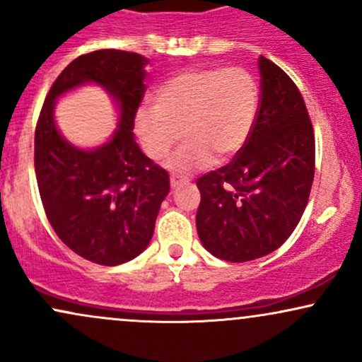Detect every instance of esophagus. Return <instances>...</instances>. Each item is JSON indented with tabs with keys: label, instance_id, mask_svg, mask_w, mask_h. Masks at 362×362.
<instances>
[{
	"label": "esophagus",
	"instance_id": "34e87169",
	"mask_svg": "<svg viewBox=\"0 0 362 362\" xmlns=\"http://www.w3.org/2000/svg\"><path fill=\"white\" fill-rule=\"evenodd\" d=\"M185 182H187V178H182V177H178V175L170 177V185H172V189H177L178 185L185 184Z\"/></svg>",
	"mask_w": 362,
	"mask_h": 362
}]
</instances>
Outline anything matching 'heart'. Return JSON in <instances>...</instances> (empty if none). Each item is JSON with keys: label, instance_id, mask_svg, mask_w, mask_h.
I'll list each match as a JSON object with an SVG mask.
<instances>
[{"label": "heart", "instance_id": "obj_1", "mask_svg": "<svg viewBox=\"0 0 362 362\" xmlns=\"http://www.w3.org/2000/svg\"><path fill=\"white\" fill-rule=\"evenodd\" d=\"M259 85L243 68L185 69L153 91L155 107L136 114V134L151 160L170 158L168 168L178 173L207 168L226 160L247 144L259 115Z\"/></svg>", "mask_w": 362, "mask_h": 362}]
</instances>
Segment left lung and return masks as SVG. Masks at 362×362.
Returning <instances> with one entry per match:
<instances>
[{"label": "left lung", "mask_w": 362, "mask_h": 362, "mask_svg": "<svg viewBox=\"0 0 362 362\" xmlns=\"http://www.w3.org/2000/svg\"><path fill=\"white\" fill-rule=\"evenodd\" d=\"M259 71V115L247 144L226 167L197 180V235L228 262L277 250L300 223L315 177L313 127L300 90L264 56Z\"/></svg>", "instance_id": "obj_1"}]
</instances>
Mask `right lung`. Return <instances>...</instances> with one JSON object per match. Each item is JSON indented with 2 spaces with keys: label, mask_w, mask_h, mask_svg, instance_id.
I'll return each instance as SVG.
<instances>
[{
  "label": "right lung",
  "mask_w": 362,
  "mask_h": 362,
  "mask_svg": "<svg viewBox=\"0 0 362 362\" xmlns=\"http://www.w3.org/2000/svg\"><path fill=\"white\" fill-rule=\"evenodd\" d=\"M148 62L117 49L76 57L54 81L37 122L35 175L49 223L74 253L110 267L146 250L170 192L168 173L141 151L132 132ZM86 84L105 89L119 115L115 134L95 148L69 144L53 115L61 96Z\"/></svg>",
  "instance_id": "right-lung-1"
}]
</instances>
